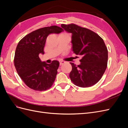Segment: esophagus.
<instances>
[{
    "instance_id": "34e87169",
    "label": "esophagus",
    "mask_w": 128,
    "mask_h": 128,
    "mask_svg": "<svg viewBox=\"0 0 128 128\" xmlns=\"http://www.w3.org/2000/svg\"><path fill=\"white\" fill-rule=\"evenodd\" d=\"M64 63V61H60V66L62 65Z\"/></svg>"
}]
</instances>
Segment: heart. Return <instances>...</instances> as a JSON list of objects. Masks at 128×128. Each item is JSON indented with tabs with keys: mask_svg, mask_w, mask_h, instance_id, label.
<instances>
[{
	"mask_svg": "<svg viewBox=\"0 0 128 128\" xmlns=\"http://www.w3.org/2000/svg\"><path fill=\"white\" fill-rule=\"evenodd\" d=\"M67 34V33H62V34Z\"/></svg>",
	"mask_w": 128,
	"mask_h": 128,
	"instance_id": "b5f03b06",
	"label": "heart"
}]
</instances>
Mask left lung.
<instances>
[{
    "label": "left lung",
    "mask_w": 128,
    "mask_h": 128,
    "mask_svg": "<svg viewBox=\"0 0 128 128\" xmlns=\"http://www.w3.org/2000/svg\"><path fill=\"white\" fill-rule=\"evenodd\" d=\"M61 26L72 34V52L82 58L79 65L70 62L71 80L79 87L93 86L101 79L107 68L108 51L103 40L92 31L74 24Z\"/></svg>",
    "instance_id": "1"
}]
</instances>
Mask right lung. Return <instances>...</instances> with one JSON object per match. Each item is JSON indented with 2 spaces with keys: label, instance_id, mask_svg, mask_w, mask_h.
Listing matches in <instances>:
<instances>
[{
  "label": "right lung",
  "instance_id": "add662e5",
  "mask_svg": "<svg viewBox=\"0 0 128 128\" xmlns=\"http://www.w3.org/2000/svg\"><path fill=\"white\" fill-rule=\"evenodd\" d=\"M63 31L56 26L44 27L28 34L18 42L15 53L14 66L19 76L30 88L41 91L52 86L59 62L53 60L48 64L40 60L39 55L44 54V46L49 34H58Z\"/></svg>",
  "mask_w": 128,
  "mask_h": 128
}]
</instances>
